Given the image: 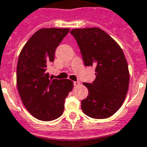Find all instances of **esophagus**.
I'll list each match as a JSON object with an SVG mask.
<instances>
[{"label": "esophagus", "mask_w": 147, "mask_h": 147, "mask_svg": "<svg viewBox=\"0 0 147 147\" xmlns=\"http://www.w3.org/2000/svg\"><path fill=\"white\" fill-rule=\"evenodd\" d=\"M80 84H81L80 81H74V86H78V85H79Z\"/></svg>", "instance_id": "34e87169"}]
</instances>
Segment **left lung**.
I'll return each instance as SVG.
<instances>
[{
	"label": "left lung",
	"mask_w": 147,
	"mask_h": 147,
	"mask_svg": "<svg viewBox=\"0 0 147 147\" xmlns=\"http://www.w3.org/2000/svg\"><path fill=\"white\" fill-rule=\"evenodd\" d=\"M70 34L78 42L84 65L96 67L95 81L83 83L88 96L81 101V109L92 118L110 117L121 107L128 92L129 71L125 54L101 29H74Z\"/></svg>",
	"instance_id": "left-lung-1"
}]
</instances>
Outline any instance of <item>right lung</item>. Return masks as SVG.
<instances>
[{"mask_svg":"<svg viewBox=\"0 0 147 147\" xmlns=\"http://www.w3.org/2000/svg\"><path fill=\"white\" fill-rule=\"evenodd\" d=\"M69 29L43 28L26 43L17 64L19 96L26 110L38 120L49 121L63 114L64 101L74 87L69 79H51L47 66Z\"/></svg>","mask_w":147,"mask_h":147,"instance_id":"obj_1","label":"right lung"}]
</instances>
